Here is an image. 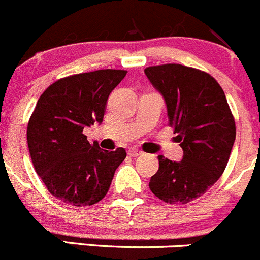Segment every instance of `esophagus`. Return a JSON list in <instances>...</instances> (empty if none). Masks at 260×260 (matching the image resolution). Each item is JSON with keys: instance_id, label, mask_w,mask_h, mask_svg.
<instances>
[{"instance_id": "1", "label": "esophagus", "mask_w": 260, "mask_h": 260, "mask_svg": "<svg viewBox=\"0 0 260 260\" xmlns=\"http://www.w3.org/2000/svg\"><path fill=\"white\" fill-rule=\"evenodd\" d=\"M127 154L130 155V157H137V155L142 154V152H140L139 149H137V148H130V149L127 150Z\"/></svg>"}]
</instances>
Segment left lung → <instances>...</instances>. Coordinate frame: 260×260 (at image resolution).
<instances>
[{"instance_id":"left-lung-1","label":"left lung","mask_w":260,"mask_h":260,"mask_svg":"<svg viewBox=\"0 0 260 260\" xmlns=\"http://www.w3.org/2000/svg\"><path fill=\"white\" fill-rule=\"evenodd\" d=\"M167 105L169 125L177 133L184 157L172 162L158 155L159 169L149 189L170 204L202 197L222 176L236 137V126L223 89L206 71L180 63L144 70Z\"/></svg>"}]
</instances>
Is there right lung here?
Segmentation results:
<instances>
[{"instance_id":"obj_1","label":"right lung","mask_w":260,"mask_h":260,"mask_svg":"<svg viewBox=\"0 0 260 260\" xmlns=\"http://www.w3.org/2000/svg\"><path fill=\"white\" fill-rule=\"evenodd\" d=\"M126 70H95L58 79L39 97L26 128L34 170L48 191L74 207L93 206L107 194L126 150L101 149L84 127L102 122L111 91Z\"/></svg>"}]
</instances>
